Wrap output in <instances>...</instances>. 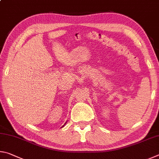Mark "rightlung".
Wrapping results in <instances>:
<instances>
[{"label":"right lung","mask_w":159,"mask_h":159,"mask_svg":"<svg viewBox=\"0 0 159 159\" xmlns=\"http://www.w3.org/2000/svg\"><path fill=\"white\" fill-rule=\"evenodd\" d=\"M66 124V123H65V124ZM65 124H64V125H65ZM64 125H63V126L62 127H63V126H64ZM62 127H61V128H62Z\"/></svg>","instance_id":"1"}]
</instances>
